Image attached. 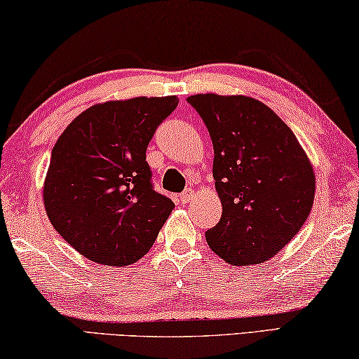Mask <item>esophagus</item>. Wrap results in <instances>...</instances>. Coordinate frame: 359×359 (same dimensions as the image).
<instances>
[{"instance_id": "esophagus-1", "label": "esophagus", "mask_w": 359, "mask_h": 359, "mask_svg": "<svg viewBox=\"0 0 359 359\" xmlns=\"http://www.w3.org/2000/svg\"><path fill=\"white\" fill-rule=\"evenodd\" d=\"M192 197H194V191L192 189H186L184 192L180 194L181 203H189L192 201Z\"/></svg>"}]
</instances>
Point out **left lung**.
<instances>
[{"mask_svg": "<svg viewBox=\"0 0 359 359\" xmlns=\"http://www.w3.org/2000/svg\"><path fill=\"white\" fill-rule=\"evenodd\" d=\"M187 103L201 114L215 149L222 215L205 232L208 246L232 266L267 261L309 218L312 163L291 128L262 102L198 93Z\"/></svg>", "mask_w": 359, "mask_h": 359, "instance_id": "left-lung-1", "label": "left lung"}]
</instances>
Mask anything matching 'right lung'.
Wrapping results in <instances>:
<instances>
[{"label": "right lung", "instance_id": "add662e5", "mask_svg": "<svg viewBox=\"0 0 359 359\" xmlns=\"http://www.w3.org/2000/svg\"><path fill=\"white\" fill-rule=\"evenodd\" d=\"M176 107L173 95L93 104L57 140L44 207L82 256L130 266L154 245L175 203L152 187L146 148Z\"/></svg>", "mask_w": 359, "mask_h": 359}]
</instances>
